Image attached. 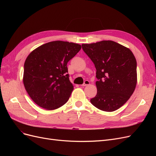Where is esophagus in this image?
<instances>
[{"label":"esophagus","mask_w":156,"mask_h":156,"mask_svg":"<svg viewBox=\"0 0 156 156\" xmlns=\"http://www.w3.org/2000/svg\"><path fill=\"white\" fill-rule=\"evenodd\" d=\"M88 84H90V81H88V80H85V81H84V83L82 84L81 86H83V87H85V86L88 85Z\"/></svg>","instance_id":"obj_1"}]
</instances>
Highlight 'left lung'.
Returning <instances> with one entry per match:
<instances>
[{"instance_id":"obj_1","label":"left lung","mask_w":156,"mask_h":156,"mask_svg":"<svg viewBox=\"0 0 156 156\" xmlns=\"http://www.w3.org/2000/svg\"><path fill=\"white\" fill-rule=\"evenodd\" d=\"M96 69V96L90 102L101 111L119 109L133 94L137 81L136 61L131 51L115 41L82 44Z\"/></svg>"}]
</instances>
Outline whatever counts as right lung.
<instances>
[{
	"label": "right lung",
	"instance_id": "obj_1",
	"mask_svg": "<svg viewBox=\"0 0 156 156\" xmlns=\"http://www.w3.org/2000/svg\"><path fill=\"white\" fill-rule=\"evenodd\" d=\"M81 49L77 44L54 41L38 47L27 56L23 84L37 105L54 110L68 101L73 86L69 81L67 64Z\"/></svg>",
	"mask_w": 156,
	"mask_h": 156
}]
</instances>
